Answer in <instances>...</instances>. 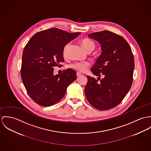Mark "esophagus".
Returning a JSON list of instances; mask_svg holds the SVG:
<instances>
[{"instance_id": "34e87169", "label": "esophagus", "mask_w": 151, "mask_h": 151, "mask_svg": "<svg viewBox=\"0 0 151 151\" xmlns=\"http://www.w3.org/2000/svg\"><path fill=\"white\" fill-rule=\"evenodd\" d=\"M76 75H77L78 77H79V76H81L82 75V74L81 73H79V72H77L76 73Z\"/></svg>"}]
</instances>
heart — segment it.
<instances>
[{
	"label": "heart",
	"mask_w": 151,
	"mask_h": 151,
	"mask_svg": "<svg viewBox=\"0 0 151 151\" xmlns=\"http://www.w3.org/2000/svg\"><path fill=\"white\" fill-rule=\"evenodd\" d=\"M81 43H82V45L84 49L86 51H88L90 49L94 50L95 48L94 43L92 40H91L88 39H84L82 40ZM68 46H69V44H67L64 47L63 53L64 55L66 54ZM88 66V64L87 63H81V62L73 63L69 65V67L70 68L75 69V70L80 71V72L85 71L87 69Z\"/></svg>",
	"instance_id": "heart-1"
}]
</instances>
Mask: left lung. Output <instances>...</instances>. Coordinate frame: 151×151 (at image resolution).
<instances>
[{
	"label": "left lung",
	"mask_w": 151,
	"mask_h": 151,
	"mask_svg": "<svg viewBox=\"0 0 151 151\" xmlns=\"http://www.w3.org/2000/svg\"><path fill=\"white\" fill-rule=\"evenodd\" d=\"M101 45V54L91 68L98 82L87 76L84 93L88 102L101 111L116 106L125 97L133 82L134 56L130 46L121 36L108 31L88 35ZM102 74L104 78L100 79Z\"/></svg>",
	"instance_id": "8db88e82"
}]
</instances>
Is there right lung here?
Listing matches in <instances>:
<instances>
[{
    "mask_svg": "<svg viewBox=\"0 0 151 151\" xmlns=\"http://www.w3.org/2000/svg\"><path fill=\"white\" fill-rule=\"evenodd\" d=\"M80 34L52 28L35 34L26 45L22 57L21 79L29 96L37 104L49 106L56 104L76 79V73L72 69L54 75L53 67L61 66L64 46Z\"/></svg>",
    "mask_w": 151,
    "mask_h": 151,
    "instance_id": "obj_1",
    "label": "right lung"
}]
</instances>
